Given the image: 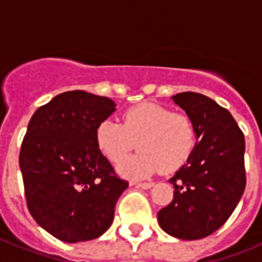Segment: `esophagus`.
I'll return each instance as SVG.
<instances>
[{"label": "esophagus", "mask_w": 262, "mask_h": 262, "mask_svg": "<svg viewBox=\"0 0 262 262\" xmlns=\"http://www.w3.org/2000/svg\"><path fill=\"white\" fill-rule=\"evenodd\" d=\"M154 182H139V184H136V186L138 187H142V189H151L152 186H154Z\"/></svg>", "instance_id": "1"}]
</instances>
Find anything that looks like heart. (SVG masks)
I'll return each mask as SVG.
<instances>
[{
	"label": "heart",
	"mask_w": 262,
	"mask_h": 262,
	"mask_svg": "<svg viewBox=\"0 0 262 262\" xmlns=\"http://www.w3.org/2000/svg\"><path fill=\"white\" fill-rule=\"evenodd\" d=\"M122 119V124L101 122L96 128V143L113 164H119L135 145L140 148L119 165V172L126 177H148L161 168L174 170L186 163L195 148L196 129L191 118L165 106L139 103L127 108Z\"/></svg>",
	"instance_id": "heart-1"
}]
</instances>
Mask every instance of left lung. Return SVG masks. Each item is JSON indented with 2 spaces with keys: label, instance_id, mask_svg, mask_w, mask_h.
Here are the masks:
<instances>
[{
  "label": "left lung",
  "instance_id": "1",
  "mask_svg": "<svg viewBox=\"0 0 262 262\" xmlns=\"http://www.w3.org/2000/svg\"><path fill=\"white\" fill-rule=\"evenodd\" d=\"M172 99L194 122L196 144L169 180L173 201L157 221L176 239H203L226 223L244 193V135L230 111L209 97L185 92Z\"/></svg>",
  "mask_w": 262,
  "mask_h": 262
}]
</instances>
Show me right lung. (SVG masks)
<instances>
[{"label":"right lung","mask_w":262,"mask_h":262,"mask_svg":"<svg viewBox=\"0 0 262 262\" xmlns=\"http://www.w3.org/2000/svg\"><path fill=\"white\" fill-rule=\"evenodd\" d=\"M117 105L84 90L53 97L34 113L19 154L30 214L66 243L99 237L128 187L96 143V128Z\"/></svg>","instance_id":"1"}]
</instances>
